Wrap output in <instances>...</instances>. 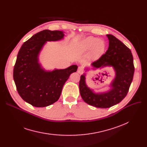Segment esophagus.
Returning a JSON list of instances; mask_svg holds the SVG:
<instances>
[{"label":"esophagus","mask_w":147,"mask_h":147,"mask_svg":"<svg viewBox=\"0 0 147 147\" xmlns=\"http://www.w3.org/2000/svg\"><path fill=\"white\" fill-rule=\"evenodd\" d=\"M78 73L79 74H82L83 73V68L82 67H79L78 69Z\"/></svg>","instance_id":"34e87169"}]
</instances>
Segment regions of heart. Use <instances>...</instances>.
I'll return each instance as SVG.
<instances>
[{
  "label": "heart",
  "mask_w": 147,
  "mask_h": 147,
  "mask_svg": "<svg viewBox=\"0 0 147 147\" xmlns=\"http://www.w3.org/2000/svg\"><path fill=\"white\" fill-rule=\"evenodd\" d=\"M105 45L102 40L98 38L90 36L84 39L80 43V51L87 52L91 49L90 57L92 59L99 58L104 53Z\"/></svg>",
  "instance_id": "b5f03b06"
}]
</instances>
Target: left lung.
Segmentation results:
<instances>
[{"label":"left lung","instance_id":"left-lung-1","mask_svg":"<svg viewBox=\"0 0 147 147\" xmlns=\"http://www.w3.org/2000/svg\"><path fill=\"white\" fill-rule=\"evenodd\" d=\"M109 46L107 52L92 65L95 68L112 66L115 77L111 84L110 90L96 94L88 87L85 74L82 75L79 89L83 101L89 105L101 109L110 108L121 102L125 98L132 82L135 67L131 51L118 38L111 34L107 35Z\"/></svg>","mask_w":147,"mask_h":147}]
</instances>
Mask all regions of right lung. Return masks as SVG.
<instances>
[{
  "mask_svg": "<svg viewBox=\"0 0 147 147\" xmlns=\"http://www.w3.org/2000/svg\"><path fill=\"white\" fill-rule=\"evenodd\" d=\"M64 36L61 31H41L25 42L18 53L13 80L20 96L34 107H44L57 101L69 75L78 69V66L73 65L46 71L38 63V54L46 42L59 40Z\"/></svg>",
  "mask_w": 147,
  "mask_h": 147,
  "instance_id": "obj_1",
  "label": "right lung"
}]
</instances>
